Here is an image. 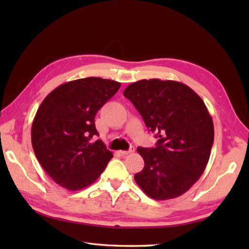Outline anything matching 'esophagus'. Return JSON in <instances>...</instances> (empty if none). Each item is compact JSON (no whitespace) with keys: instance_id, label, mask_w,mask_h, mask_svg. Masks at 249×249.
<instances>
[{"instance_id":"obj_1","label":"esophagus","mask_w":249,"mask_h":249,"mask_svg":"<svg viewBox=\"0 0 249 249\" xmlns=\"http://www.w3.org/2000/svg\"><path fill=\"white\" fill-rule=\"evenodd\" d=\"M135 152V147L132 146L129 150H119V153L122 154L123 156H125V155H129V154H132Z\"/></svg>"}]
</instances>
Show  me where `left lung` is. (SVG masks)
Segmentation results:
<instances>
[{"mask_svg":"<svg viewBox=\"0 0 249 249\" xmlns=\"http://www.w3.org/2000/svg\"><path fill=\"white\" fill-rule=\"evenodd\" d=\"M138 110L156 147H138L144 167L134 176L147 196L176 198L205 171L214 142L212 117L200 96L177 81L141 80L124 92Z\"/></svg>","mask_w":249,"mask_h":249,"instance_id":"1","label":"left lung"}]
</instances>
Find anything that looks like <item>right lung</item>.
I'll list each match as a JSON object with an SVG mask.
<instances>
[{
	"label": "right lung",
	"instance_id": "1",
	"mask_svg": "<svg viewBox=\"0 0 249 249\" xmlns=\"http://www.w3.org/2000/svg\"><path fill=\"white\" fill-rule=\"evenodd\" d=\"M120 88V83L85 78L64 83L48 94L31 130L37 160L55 183L71 191L99 178L113 154L99 136L94 117Z\"/></svg>",
	"mask_w": 249,
	"mask_h": 249
}]
</instances>
